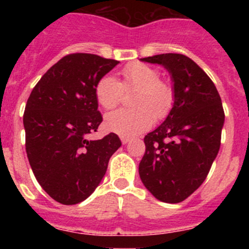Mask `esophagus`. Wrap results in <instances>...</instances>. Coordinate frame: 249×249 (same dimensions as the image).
Here are the masks:
<instances>
[{"mask_svg": "<svg viewBox=\"0 0 249 249\" xmlns=\"http://www.w3.org/2000/svg\"><path fill=\"white\" fill-rule=\"evenodd\" d=\"M120 140H122V143H123V144H126L127 142H130V139H129V137H124V136H122V137H120Z\"/></svg>", "mask_w": 249, "mask_h": 249, "instance_id": "1", "label": "esophagus"}]
</instances>
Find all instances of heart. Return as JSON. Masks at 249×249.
I'll return each mask as SVG.
<instances>
[{
  "instance_id": "obj_1",
  "label": "heart",
  "mask_w": 249,
  "mask_h": 249,
  "mask_svg": "<svg viewBox=\"0 0 249 249\" xmlns=\"http://www.w3.org/2000/svg\"><path fill=\"white\" fill-rule=\"evenodd\" d=\"M123 83L107 74L95 88L97 102L105 109L118 106L124 89H137L132 97L134 108L118 109L109 113L105 120L107 130L124 137H131L149 129L157 119H164L172 109L175 92L167 82L160 80V74L145 64H131L122 71Z\"/></svg>"
}]
</instances>
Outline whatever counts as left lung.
<instances>
[{"mask_svg":"<svg viewBox=\"0 0 249 249\" xmlns=\"http://www.w3.org/2000/svg\"><path fill=\"white\" fill-rule=\"evenodd\" d=\"M141 60L169 71L175 101L164 123L144 137L140 177L158 200L178 203L202 184L219 152L222 100L211 78L185 55L167 53Z\"/></svg>","mask_w":249,"mask_h":249,"instance_id":"8db88e82","label":"left lung"}]
</instances>
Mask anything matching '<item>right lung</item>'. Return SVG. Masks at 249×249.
<instances>
[{"mask_svg": "<svg viewBox=\"0 0 249 249\" xmlns=\"http://www.w3.org/2000/svg\"><path fill=\"white\" fill-rule=\"evenodd\" d=\"M118 64L95 54L66 55L43 74L27 100L22 122L30 166L44 192L62 205L89 197L122 145L113 132L88 139L102 122L95 88Z\"/></svg>", "mask_w": 249, "mask_h": 249, "instance_id": "right-lung-1", "label": "right lung"}]
</instances>
